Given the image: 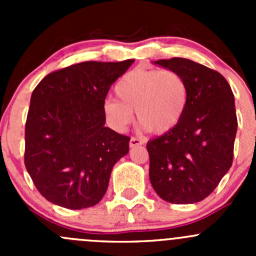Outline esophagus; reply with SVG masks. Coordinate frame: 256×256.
Listing matches in <instances>:
<instances>
[{"label":"esophagus","mask_w":256,"mask_h":256,"mask_svg":"<svg viewBox=\"0 0 256 256\" xmlns=\"http://www.w3.org/2000/svg\"><path fill=\"white\" fill-rule=\"evenodd\" d=\"M144 141L140 140V138H130V147H135V146H140V144H142Z\"/></svg>","instance_id":"34e87169"}]
</instances>
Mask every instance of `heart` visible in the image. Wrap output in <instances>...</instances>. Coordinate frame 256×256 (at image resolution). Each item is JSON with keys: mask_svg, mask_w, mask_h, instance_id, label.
<instances>
[{"mask_svg": "<svg viewBox=\"0 0 256 256\" xmlns=\"http://www.w3.org/2000/svg\"><path fill=\"white\" fill-rule=\"evenodd\" d=\"M116 99H108L104 112L114 128L122 131L132 121L152 134L168 132L180 122L188 102L186 80L172 69L136 68L115 85Z\"/></svg>", "mask_w": 256, "mask_h": 256, "instance_id": "heart-1", "label": "heart"}]
</instances>
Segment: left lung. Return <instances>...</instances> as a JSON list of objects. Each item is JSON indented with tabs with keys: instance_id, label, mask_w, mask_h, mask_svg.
Returning <instances> with one entry per match:
<instances>
[{
	"instance_id": "1",
	"label": "left lung",
	"mask_w": 256,
	"mask_h": 256,
	"mask_svg": "<svg viewBox=\"0 0 256 256\" xmlns=\"http://www.w3.org/2000/svg\"><path fill=\"white\" fill-rule=\"evenodd\" d=\"M154 64L183 76L188 102L180 122L147 142L150 180L166 202H200L233 164L238 128L233 92L220 73L190 59H161Z\"/></svg>"
}]
</instances>
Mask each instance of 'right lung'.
I'll return each mask as SVG.
<instances>
[{
    "label": "right lung",
    "instance_id": "right-lung-1",
    "mask_svg": "<svg viewBox=\"0 0 256 256\" xmlns=\"http://www.w3.org/2000/svg\"><path fill=\"white\" fill-rule=\"evenodd\" d=\"M82 62L52 72L30 96L24 164L38 192L60 207L98 204L130 138L105 126L110 86L134 63Z\"/></svg>",
    "mask_w": 256,
    "mask_h": 256
}]
</instances>
